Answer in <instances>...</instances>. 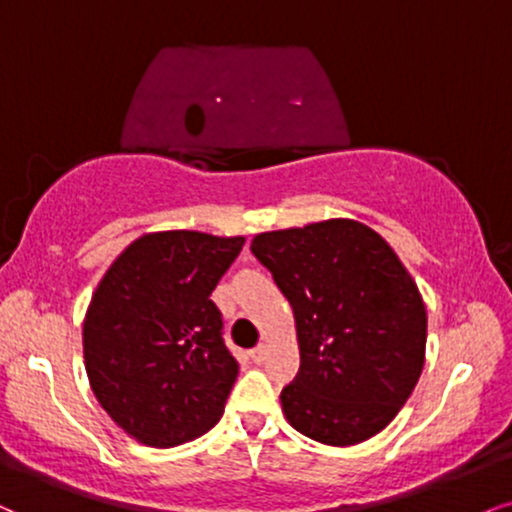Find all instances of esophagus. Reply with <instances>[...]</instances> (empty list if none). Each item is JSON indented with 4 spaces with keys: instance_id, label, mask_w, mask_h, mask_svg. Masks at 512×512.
I'll use <instances>...</instances> for the list:
<instances>
[{
    "instance_id": "esophagus-1",
    "label": "esophagus",
    "mask_w": 512,
    "mask_h": 512,
    "mask_svg": "<svg viewBox=\"0 0 512 512\" xmlns=\"http://www.w3.org/2000/svg\"><path fill=\"white\" fill-rule=\"evenodd\" d=\"M252 360L255 362H264V357H267V346H264V343H260V346L257 348H252Z\"/></svg>"
}]
</instances>
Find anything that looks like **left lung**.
<instances>
[{
    "label": "left lung",
    "mask_w": 512,
    "mask_h": 512,
    "mask_svg": "<svg viewBox=\"0 0 512 512\" xmlns=\"http://www.w3.org/2000/svg\"><path fill=\"white\" fill-rule=\"evenodd\" d=\"M250 250L295 315L288 424L326 446L379 434L415 389L427 346V310L396 252L353 219L260 233Z\"/></svg>",
    "instance_id": "obj_1"
}]
</instances>
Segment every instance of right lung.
<instances>
[{"label":"right lung","instance_id":"obj_1","mask_svg":"<svg viewBox=\"0 0 512 512\" xmlns=\"http://www.w3.org/2000/svg\"><path fill=\"white\" fill-rule=\"evenodd\" d=\"M245 238L147 233L107 269L83 324L92 393L135 441L171 448L219 422L236 384L209 300Z\"/></svg>","mask_w":512,"mask_h":512}]
</instances>
